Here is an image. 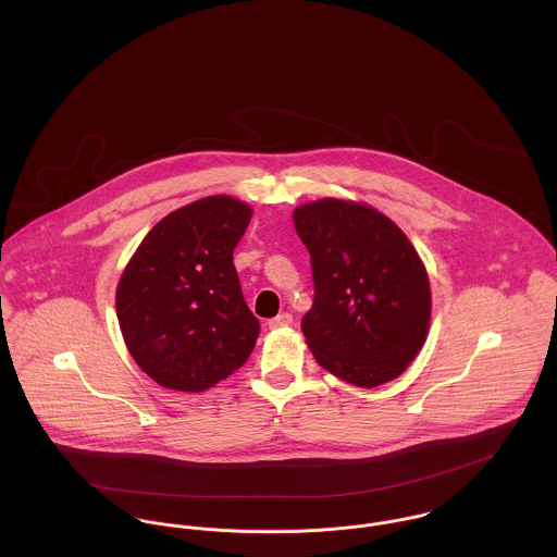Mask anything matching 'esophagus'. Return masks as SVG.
<instances>
[{
    "mask_svg": "<svg viewBox=\"0 0 557 557\" xmlns=\"http://www.w3.org/2000/svg\"><path fill=\"white\" fill-rule=\"evenodd\" d=\"M292 321H294V318H292L289 313H278L276 318H272L268 321V325H270L272 330H276V327H285V325H289Z\"/></svg>",
    "mask_w": 557,
    "mask_h": 557,
    "instance_id": "obj_1",
    "label": "esophagus"
}]
</instances>
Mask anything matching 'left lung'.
Here are the masks:
<instances>
[{
    "mask_svg": "<svg viewBox=\"0 0 557 557\" xmlns=\"http://www.w3.org/2000/svg\"><path fill=\"white\" fill-rule=\"evenodd\" d=\"M311 252L315 300L302 318L325 371L375 388L398 377L426 341L431 287L422 259L382 212L319 199L294 212Z\"/></svg>",
    "mask_w": 557,
    "mask_h": 557,
    "instance_id": "obj_1",
    "label": "left lung"
}]
</instances>
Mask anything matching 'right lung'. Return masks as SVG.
I'll use <instances>...</instances> for the list:
<instances>
[{"label":"right lung","mask_w":557,"mask_h":557,"mask_svg":"<svg viewBox=\"0 0 557 557\" xmlns=\"http://www.w3.org/2000/svg\"><path fill=\"white\" fill-rule=\"evenodd\" d=\"M252 210L214 195L159 221L115 294L135 362L169 391L201 393L248 360L259 321L244 302L234 248Z\"/></svg>","instance_id":"1"}]
</instances>
